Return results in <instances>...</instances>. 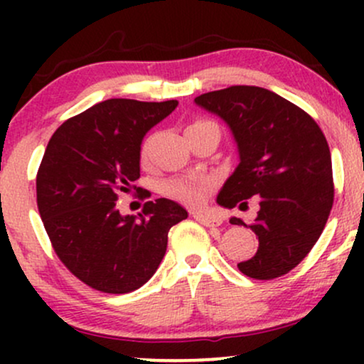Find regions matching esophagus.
Wrapping results in <instances>:
<instances>
[{"label":"esophagus","mask_w":364,"mask_h":364,"mask_svg":"<svg viewBox=\"0 0 364 364\" xmlns=\"http://www.w3.org/2000/svg\"><path fill=\"white\" fill-rule=\"evenodd\" d=\"M193 217L200 224L207 225V228H215V225L223 224V219L215 214H193Z\"/></svg>","instance_id":"esophagus-1"}]
</instances>
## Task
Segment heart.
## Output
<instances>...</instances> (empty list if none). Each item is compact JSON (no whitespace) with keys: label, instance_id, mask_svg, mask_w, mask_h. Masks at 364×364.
I'll return each mask as SVG.
<instances>
[{"label":"heart","instance_id":"obj_1","mask_svg":"<svg viewBox=\"0 0 364 364\" xmlns=\"http://www.w3.org/2000/svg\"><path fill=\"white\" fill-rule=\"evenodd\" d=\"M205 128L219 129V124L212 119L198 118L186 128V132H195V129H205ZM141 157L144 159L147 157V147H144ZM208 190H210V181L205 178H200V176L174 178V179H169L168 183H164V193L166 195H169L171 198L178 200V202L185 203V205H190V207H196V205H200V203H203Z\"/></svg>","mask_w":364,"mask_h":364}]
</instances>
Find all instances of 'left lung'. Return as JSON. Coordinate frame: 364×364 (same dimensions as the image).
Returning a JSON list of instances; mask_svg holds the SVG:
<instances>
[{"label":"left lung","mask_w":364,"mask_h":364,"mask_svg":"<svg viewBox=\"0 0 364 364\" xmlns=\"http://www.w3.org/2000/svg\"><path fill=\"white\" fill-rule=\"evenodd\" d=\"M195 102L229 124L240 150L217 203L243 208L252 196L260 203L250 224L258 250L237 269L258 281L281 277L310 253L327 224L333 203L327 139L308 112L262 87L232 85ZM229 223L246 228L237 217Z\"/></svg>","instance_id":"left-lung-1"}]
</instances>
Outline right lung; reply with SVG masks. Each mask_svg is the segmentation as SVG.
Listing matches in <instances>:
<instances>
[{"mask_svg":"<svg viewBox=\"0 0 364 364\" xmlns=\"http://www.w3.org/2000/svg\"><path fill=\"white\" fill-rule=\"evenodd\" d=\"M176 106L107 99L66 119L49 140L37 207L58 258L92 289L124 294L144 286L164 258L169 229L188 217L168 198L145 202L139 215L116 208L140 178L145 133Z\"/></svg>","mask_w":364,"mask_h":364,"instance_id":"right-lung-1","label":"right lung"}]
</instances>
